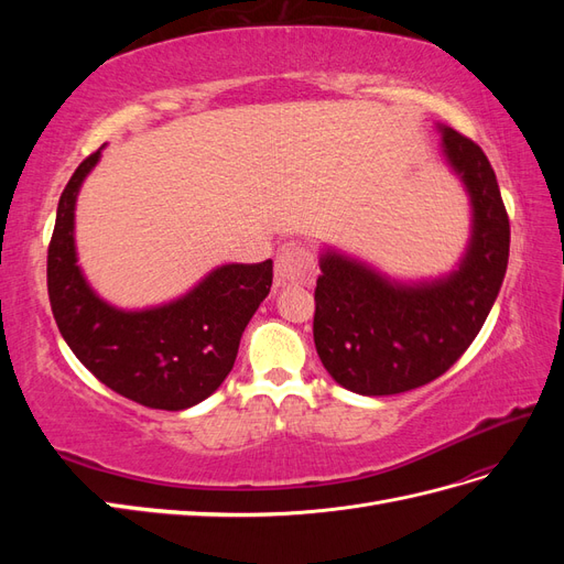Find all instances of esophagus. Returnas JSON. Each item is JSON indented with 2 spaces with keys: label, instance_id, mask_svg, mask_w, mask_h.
Wrapping results in <instances>:
<instances>
[{
  "label": "esophagus",
  "instance_id": "esophagus-1",
  "mask_svg": "<svg viewBox=\"0 0 564 564\" xmlns=\"http://www.w3.org/2000/svg\"><path fill=\"white\" fill-rule=\"evenodd\" d=\"M315 280V253L301 242H286L275 259V284H311Z\"/></svg>",
  "mask_w": 564,
  "mask_h": 564
}]
</instances>
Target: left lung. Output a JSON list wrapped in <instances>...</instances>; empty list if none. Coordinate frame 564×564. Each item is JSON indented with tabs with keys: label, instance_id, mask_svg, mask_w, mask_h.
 I'll return each mask as SVG.
<instances>
[{
	"label": "left lung",
	"instance_id": "8db88e82",
	"mask_svg": "<svg viewBox=\"0 0 564 564\" xmlns=\"http://www.w3.org/2000/svg\"><path fill=\"white\" fill-rule=\"evenodd\" d=\"M442 150L473 204V237L458 270L435 282L398 284L336 251L319 259L315 348L332 379L360 395H395L442 377L499 296L510 224L497 174L482 148L454 129H442Z\"/></svg>",
	"mask_w": 564,
	"mask_h": 564
}]
</instances>
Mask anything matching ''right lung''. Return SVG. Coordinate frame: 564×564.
Masks as SVG:
<instances>
[{"label": "right lung", "instance_id": "add662e5", "mask_svg": "<svg viewBox=\"0 0 564 564\" xmlns=\"http://www.w3.org/2000/svg\"><path fill=\"white\" fill-rule=\"evenodd\" d=\"M98 158L100 150L75 169L58 199L46 256L51 311L65 344L100 383L143 406L181 412L226 381L242 332L270 292L272 261L220 265L158 308H115L94 294L75 251V202Z\"/></svg>", "mask_w": 564, "mask_h": 564}]
</instances>
